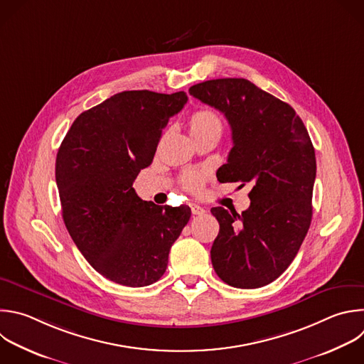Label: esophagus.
Returning <instances> with one entry per match:
<instances>
[{
  "mask_svg": "<svg viewBox=\"0 0 364 364\" xmlns=\"http://www.w3.org/2000/svg\"><path fill=\"white\" fill-rule=\"evenodd\" d=\"M190 207H191V213L194 214V215H201V214H204L205 213V210L201 207V205H198V204H190Z\"/></svg>",
  "mask_w": 364,
  "mask_h": 364,
  "instance_id": "esophagus-1",
  "label": "esophagus"
}]
</instances>
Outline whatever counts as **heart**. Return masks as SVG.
Returning a JSON list of instances; mask_svg holds the SVG:
<instances>
[{"instance_id":"1","label":"heart","mask_w":364,"mask_h":364,"mask_svg":"<svg viewBox=\"0 0 364 364\" xmlns=\"http://www.w3.org/2000/svg\"><path fill=\"white\" fill-rule=\"evenodd\" d=\"M223 129H224L223 118L213 108H207V107L198 108L193 111L191 115L188 117V130L194 141H198L207 137L220 139ZM205 178H207V171L191 170L181 176L180 183L183 188H186L187 191L198 193L203 188Z\"/></svg>"}]
</instances>
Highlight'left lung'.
Here are the masks:
<instances>
[{
	"mask_svg": "<svg viewBox=\"0 0 364 364\" xmlns=\"http://www.w3.org/2000/svg\"><path fill=\"white\" fill-rule=\"evenodd\" d=\"M188 92L221 111L231 127L232 149L217 178L252 184L246 211L211 208L220 224L213 267L228 286L263 287L291 264L309 231L314 147L293 107L246 78L208 80Z\"/></svg>",
	"mask_w": 364,
	"mask_h": 364,
	"instance_id": "obj_1",
	"label": "left lung"
}]
</instances>
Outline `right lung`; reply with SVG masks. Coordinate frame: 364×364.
<instances>
[{"label":"right lung","mask_w":364,"mask_h":364,"mask_svg":"<svg viewBox=\"0 0 364 364\" xmlns=\"http://www.w3.org/2000/svg\"><path fill=\"white\" fill-rule=\"evenodd\" d=\"M187 100L184 91L114 94L81 112L60 146L55 180L65 227L92 269L121 286L156 283L190 220L188 205L160 207L133 188Z\"/></svg>","instance_id":"obj_1"}]
</instances>
